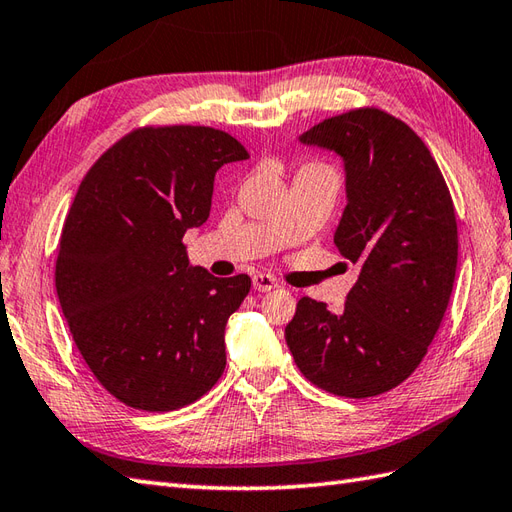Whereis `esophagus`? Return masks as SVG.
<instances>
[{
  "label": "esophagus",
  "mask_w": 512,
  "mask_h": 512,
  "mask_svg": "<svg viewBox=\"0 0 512 512\" xmlns=\"http://www.w3.org/2000/svg\"><path fill=\"white\" fill-rule=\"evenodd\" d=\"M277 285H279V283L275 281V277L264 275V272H259V275L253 277V288H255L257 292H270V290H275Z\"/></svg>",
  "instance_id": "1"
}]
</instances>
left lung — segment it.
<instances>
[{"mask_svg": "<svg viewBox=\"0 0 512 512\" xmlns=\"http://www.w3.org/2000/svg\"><path fill=\"white\" fill-rule=\"evenodd\" d=\"M301 141L344 159L349 202L334 242L360 277L342 314L303 296L285 342L314 386L382 395L417 371L441 327L458 264L454 200L423 139L377 106L327 117Z\"/></svg>", "mask_w": 512, "mask_h": 512, "instance_id": "left-lung-1", "label": "left lung"}]
</instances>
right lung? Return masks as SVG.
<instances>
[{
    "label": "right lung",
    "mask_w": 512,
    "mask_h": 512,
    "mask_svg": "<svg viewBox=\"0 0 512 512\" xmlns=\"http://www.w3.org/2000/svg\"><path fill=\"white\" fill-rule=\"evenodd\" d=\"M248 157L218 128L139 126L82 178L56 292L82 360L130 408H185L224 373V327L251 277L189 268L183 235L209 218L216 172Z\"/></svg>",
    "instance_id": "add662e5"
}]
</instances>
